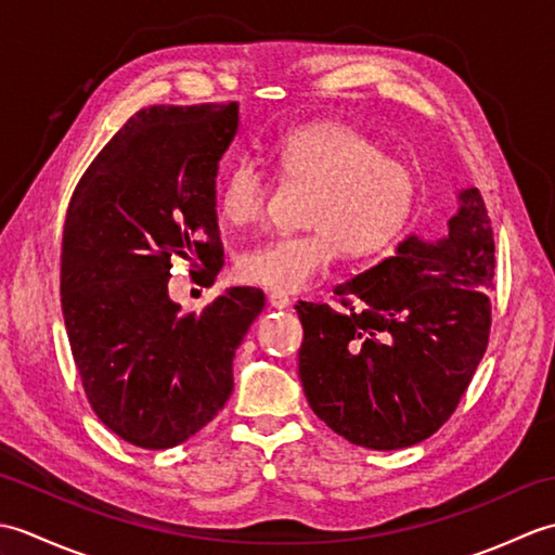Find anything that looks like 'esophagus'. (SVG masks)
Listing matches in <instances>:
<instances>
[{"instance_id": "obj_1", "label": "esophagus", "mask_w": 555, "mask_h": 555, "mask_svg": "<svg viewBox=\"0 0 555 555\" xmlns=\"http://www.w3.org/2000/svg\"><path fill=\"white\" fill-rule=\"evenodd\" d=\"M267 300H269L271 308H276V310H284L291 305V298L286 296V293H276V291H271Z\"/></svg>"}]
</instances>
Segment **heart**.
Here are the masks:
<instances>
[{
	"instance_id": "heart-1",
	"label": "heart",
	"mask_w": 555,
	"mask_h": 555,
	"mask_svg": "<svg viewBox=\"0 0 555 555\" xmlns=\"http://www.w3.org/2000/svg\"><path fill=\"white\" fill-rule=\"evenodd\" d=\"M274 159L288 179L314 183L305 233H279L241 255L247 284L298 293L348 255H372L391 245L412 219L422 195L420 171L386 155L370 133L340 121H312L276 138ZM271 176L255 157L229 164L217 183V211L229 227L264 217Z\"/></svg>"
}]
</instances>
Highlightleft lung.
I'll return each instance as SVG.
<instances>
[{
    "instance_id": "1",
    "label": "left lung",
    "mask_w": 555,
    "mask_h": 555,
    "mask_svg": "<svg viewBox=\"0 0 555 555\" xmlns=\"http://www.w3.org/2000/svg\"><path fill=\"white\" fill-rule=\"evenodd\" d=\"M457 203L441 241L408 235L393 257L336 286L346 310L296 305L305 396L350 443L396 451L429 439L485 358L493 231L477 188Z\"/></svg>"
}]
</instances>
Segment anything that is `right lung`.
I'll list each match as a JSON object with an SVG mask.
<instances>
[{"label": "right lung", "mask_w": 555, "mask_h": 555, "mask_svg": "<svg viewBox=\"0 0 555 555\" xmlns=\"http://www.w3.org/2000/svg\"><path fill=\"white\" fill-rule=\"evenodd\" d=\"M238 104H157L133 114L78 181L62 241V312L95 415L147 451L179 446L233 391V356L264 308L227 288L203 312L169 298L176 259L219 274V159Z\"/></svg>", "instance_id": "add662e5"}]
</instances>
